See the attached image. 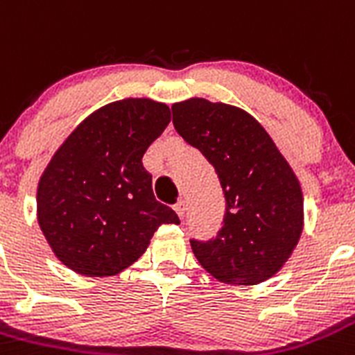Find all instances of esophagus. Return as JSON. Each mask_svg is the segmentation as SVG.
I'll list each match as a JSON object with an SVG mask.
<instances>
[{
    "instance_id": "34e87169",
    "label": "esophagus",
    "mask_w": 355,
    "mask_h": 355,
    "mask_svg": "<svg viewBox=\"0 0 355 355\" xmlns=\"http://www.w3.org/2000/svg\"><path fill=\"white\" fill-rule=\"evenodd\" d=\"M175 211H177V215L180 218L185 217V203H184V201H178V203L175 205Z\"/></svg>"
}]
</instances>
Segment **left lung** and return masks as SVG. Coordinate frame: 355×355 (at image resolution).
Here are the masks:
<instances>
[{
  "instance_id": "obj_1",
  "label": "left lung",
  "mask_w": 355,
  "mask_h": 355,
  "mask_svg": "<svg viewBox=\"0 0 355 355\" xmlns=\"http://www.w3.org/2000/svg\"><path fill=\"white\" fill-rule=\"evenodd\" d=\"M173 125L208 159L226 198L214 240H191L201 266L231 286H256L286 264L303 231V193L266 129L241 108L191 98L175 103Z\"/></svg>"
}]
</instances>
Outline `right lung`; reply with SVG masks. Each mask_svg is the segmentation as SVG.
<instances>
[{
  "label": "right lung",
  "mask_w": 355,
  "mask_h": 355,
  "mask_svg": "<svg viewBox=\"0 0 355 355\" xmlns=\"http://www.w3.org/2000/svg\"><path fill=\"white\" fill-rule=\"evenodd\" d=\"M168 105L148 98L108 103L80 122L38 182V224L52 252L75 273L112 277L147 250L178 215L152 193L145 150L170 124Z\"/></svg>",
  "instance_id": "add662e5"
}]
</instances>
